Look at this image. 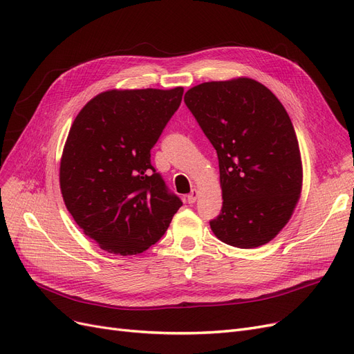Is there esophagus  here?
Masks as SVG:
<instances>
[{
  "instance_id": "esophagus-1",
  "label": "esophagus",
  "mask_w": 354,
  "mask_h": 354,
  "mask_svg": "<svg viewBox=\"0 0 354 354\" xmlns=\"http://www.w3.org/2000/svg\"><path fill=\"white\" fill-rule=\"evenodd\" d=\"M198 196H199L198 189H192V192L187 195V202H189V203H195L196 199H198Z\"/></svg>"
}]
</instances>
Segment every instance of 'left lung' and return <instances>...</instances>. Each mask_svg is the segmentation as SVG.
Returning <instances> with one entry per match:
<instances>
[{"mask_svg": "<svg viewBox=\"0 0 354 354\" xmlns=\"http://www.w3.org/2000/svg\"><path fill=\"white\" fill-rule=\"evenodd\" d=\"M185 103L218 156L223 207L211 230L243 250L270 242L291 218L303 186L301 155L283 104L251 78L199 84Z\"/></svg>", "mask_w": 354, "mask_h": 354, "instance_id": "8db88e82", "label": "left lung"}]
</instances>
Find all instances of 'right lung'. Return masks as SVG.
I'll use <instances>...</instances> for the list:
<instances>
[{
	"label": "right lung",
	"mask_w": 354,
	"mask_h": 354,
	"mask_svg": "<svg viewBox=\"0 0 354 354\" xmlns=\"http://www.w3.org/2000/svg\"><path fill=\"white\" fill-rule=\"evenodd\" d=\"M181 95L183 87L109 90L75 118L60 160V190L73 220L102 250L146 251L183 205L151 164V149Z\"/></svg>",
	"instance_id": "add662e5"
}]
</instances>
